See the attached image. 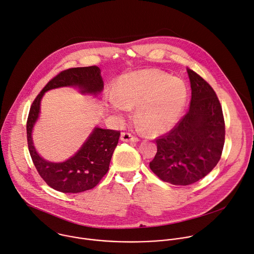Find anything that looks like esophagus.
Returning <instances> with one entry per match:
<instances>
[{"label":"esophagus","instance_id":"obj_1","mask_svg":"<svg viewBox=\"0 0 254 254\" xmlns=\"http://www.w3.org/2000/svg\"><path fill=\"white\" fill-rule=\"evenodd\" d=\"M120 139L124 142H137L139 139L129 132H122Z\"/></svg>","mask_w":254,"mask_h":254}]
</instances>
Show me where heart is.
Returning <instances> with one entry per match:
<instances>
[{
	"instance_id": "b5f03b06",
	"label": "heart",
	"mask_w": 254,
	"mask_h": 254,
	"mask_svg": "<svg viewBox=\"0 0 254 254\" xmlns=\"http://www.w3.org/2000/svg\"><path fill=\"white\" fill-rule=\"evenodd\" d=\"M111 108L126 114L136 107L135 117L152 135L163 134L177 123L187 102L183 80L155 70H139L122 75L116 85Z\"/></svg>"
}]
</instances>
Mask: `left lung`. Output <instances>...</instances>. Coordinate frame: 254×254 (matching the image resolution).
<instances>
[{
  "mask_svg": "<svg viewBox=\"0 0 254 254\" xmlns=\"http://www.w3.org/2000/svg\"><path fill=\"white\" fill-rule=\"evenodd\" d=\"M191 85L188 112L168 133L156 139L157 153L149 164L162 181L189 185L205 177L220 160L225 123L212 87L187 68Z\"/></svg>",
  "mask_w": 254,
  "mask_h": 254,
  "instance_id": "8db88e82",
  "label": "left lung"
}]
</instances>
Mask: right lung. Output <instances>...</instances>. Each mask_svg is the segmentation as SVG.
<instances>
[{
  "label": "right lung",
  "mask_w": 254,
  "mask_h": 254,
  "mask_svg": "<svg viewBox=\"0 0 254 254\" xmlns=\"http://www.w3.org/2000/svg\"><path fill=\"white\" fill-rule=\"evenodd\" d=\"M74 86L83 94L97 95L103 90L101 70L97 66L71 68L62 71L43 88L31 106L27 120V140L33 163L43 180L63 193H79L94 188L109 170L120 131L95 127L85 143L71 158L54 163L43 159L36 151L32 130L39 118L41 100L45 92Z\"/></svg>",
  "instance_id": "1"
}]
</instances>
